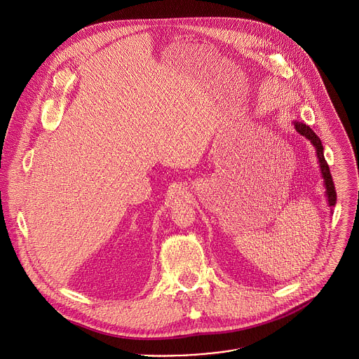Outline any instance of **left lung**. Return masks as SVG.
<instances>
[{"mask_svg":"<svg viewBox=\"0 0 359 359\" xmlns=\"http://www.w3.org/2000/svg\"><path fill=\"white\" fill-rule=\"evenodd\" d=\"M295 129L302 136L308 137L313 143V146L316 147V154H318V158H319V163H320V170H322V175H323L325 185H326V195H327L330 206H334L336 201H337V194H336V188H334V182H333V178H332V174H330L329 164H327V161L325 160V156H323V146H322V142H320L319 136L305 123L295 122Z\"/></svg>","mask_w":359,"mask_h":359,"instance_id":"left-lung-1","label":"left lung"}]
</instances>
